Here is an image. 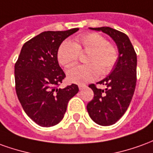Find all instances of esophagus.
Listing matches in <instances>:
<instances>
[{
  "instance_id": "34e87169",
  "label": "esophagus",
  "mask_w": 153,
  "mask_h": 153,
  "mask_svg": "<svg viewBox=\"0 0 153 153\" xmlns=\"http://www.w3.org/2000/svg\"><path fill=\"white\" fill-rule=\"evenodd\" d=\"M85 88H86V85H84V84H79V90H82V89H84Z\"/></svg>"
}]
</instances>
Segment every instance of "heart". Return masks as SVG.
Returning a JSON list of instances; mask_svg holds the SVG:
<instances>
[{"mask_svg": "<svg viewBox=\"0 0 153 153\" xmlns=\"http://www.w3.org/2000/svg\"><path fill=\"white\" fill-rule=\"evenodd\" d=\"M79 53L88 54L87 65L69 69L67 78L70 83L83 84L107 75L113 70L118 59V52L114 45L98 33H87L79 36L74 42L66 40L60 45L57 52L59 63L65 68L76 65Z\"/></svg>", "mask_w": 153, "mask_h": 153, "instance_id": "1", "label": "heart"}]
</instances>
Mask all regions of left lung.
I'll return each instance as SVG.
<instances>
[{
  "label": "left lung",
  "instance_id": "left-lung-1",
  "mask_svg": "<svg viewBox=\"0 0 153 153\" xmlns=\"http://www.w3.org/2000/svg\"><path fill=\"white\" fill-rule=\"evenodd\" d=\"M89 29L108 35L118 50V59L112 72L98 83L107 88L103 90L90 84L94 96L87 105L93 121L101 126H110L121 118L132 99L137 82V54L124 33L110 27Z\"/></svg>",
  "mask_w": 153,
  "mask_h": 153
}]
</instances>
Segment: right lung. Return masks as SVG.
Segmentation results:
<instances>
[{
	"label": "right lung",
	"mask_w": 153,
	"mask_h": 153,
	"mask_svg": "<svg viewBox=\"0 0 153 153\" xmlns=\"http://www.w3.org/2000/svg\"><path fill=\"white\" fill-rule=\"evenodd\" d=\"M78 28L65 31H45L24 44L15 65L17 97L25 114L41 127L58 124L69 99L79 92L77 84L58 88L65 74L59 65L61 43Z\"/></svg>",
	"instance_id": "1"
}]
</instances>
